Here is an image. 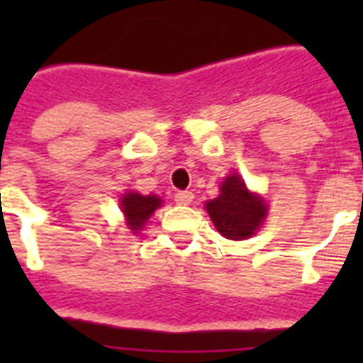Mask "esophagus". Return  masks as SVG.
I'll use <instances>...</instances> for the list:
<instances>
[{"mask_svg": "<svg viewBox=\"0 0 363 363\" xmlns=\"http://www.w3.org/2000/svg\"><path fill=\"white\" fill-rule=\"evenodd\" d=\"M194 199V194L188 192V190H182V192L175 194V201L179 205H190Z\"/></svg>", "mask_w": 363, "mask_h": 363, "instance_id": "1", "label": "esophagus"}]
</instances>
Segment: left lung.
Wrapping results in <instances>:
<instances>
[{
  "instance_id": "1",
  "label": "left lung",
  "mask_w": 363,
  "mask_h": 363,
  "mask_svg": "<svg viewBox=\"0 0 363 363\" xmlns=\"http://www.w3.org/2000/svg\"><path fill=\"white\" fill-rule=\"evenodd\" d=\"M216 232L232 241L254 235L267 216L264 198L252 194L238 173L226 177L220 184V196L205 203Z\"/></svg>"
}]
</instances>
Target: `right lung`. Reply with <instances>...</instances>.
I'll return each mask as SVG.
<instances>
[{
    "instance_id": "1",
    "label": "right lung",
    "mask_w": 363,
    "mask_h": 363,
    "mask_svg": "<svg viewBox=\"0 0 363 363\" xmlns=\"http://www.w3.org/2000/svg\"><path fill=\"white\" fill-rule=\"evenodd\" d=\"M162 205L158 196H143L137 192H125L121 198V209L125 216V224L131 232L143 230L147 220L154 215V211Z\"/></svg>"
}]
</instances>
